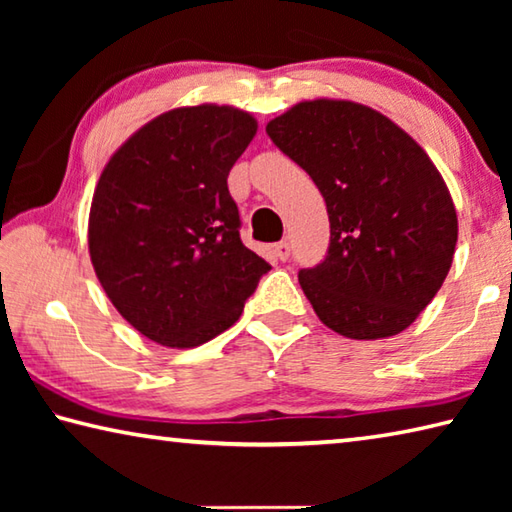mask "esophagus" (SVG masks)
Masks as SVG:
<instances>
[{
    "mask_svg": "<svg viewBox=\"0 0 512 512\" xmlns=\"http://www.w3.org/2000/svg\"><path fill=\"white\" fill-rule=\"evenodd\" d=\"M273 253H275V257H277V259H280V262H287L289 255H291V244H289L287 239L277 241V244L273 246Z\"/></svg>",
    "mask_w": 512,
    "mask_h": 512,
    "instance_id": "1",
    "label": "esophagus"
}]
</instances>
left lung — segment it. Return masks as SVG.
<instances>
[{
  "instance_id": "8db88e82",
  "label": "left lung",
  "mask_w": 512,
  "mask_h": 512,
  "mask_svg": "<svg viewBox=\"0 0 512 512\" xmlns=\"http://www.w3.org/2000/svg\"><path fill=\"white\" fill-rule=\"evenodd\" d=\"M266 133L327 205V257L298 273L316 316L357 341L400 334L454 259L456 207L436 164L395 121L354 101H300Z\"/></svg>"
}]
</instances>
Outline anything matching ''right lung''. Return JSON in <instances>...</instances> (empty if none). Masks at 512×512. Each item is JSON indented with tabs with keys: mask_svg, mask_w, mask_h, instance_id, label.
<instances>
[{
	"mask_svg": "<svg viewBox=\"0 0 512 512\" xmlns=\"http://www.w3.org/2000/svg\"><path fill=\"white\" fill-rule=\"evenodd\" d=\"M257 133L250 112H162L112 153L94 189L88 246L112 305L167 348L232 327L268 268L241 244L228 173Z\"/></svg>",
	"mask_w": 512,
	"mask_h": 512,
	"instance_id": "obj_1",
	"label": "right lung"
}]
</instances>
